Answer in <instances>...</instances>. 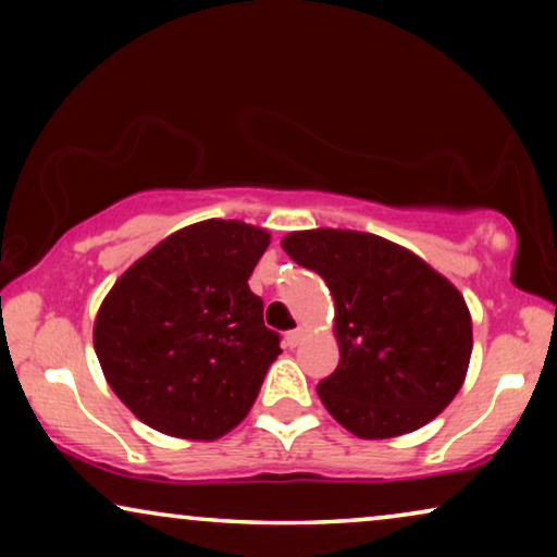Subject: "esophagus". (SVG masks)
Segmentation results:
<instances>
[{"instance_id":"esophagus-1","label":"esophagus","mask_w":557,"mask_h":557,"mask_svg":"<svg viewBox=\"0 0 557 557\" xmlns=\"http://www.w3.org/2000/svg\"><path fill=\"white\" fill-rule=\"evenodd\" d=\"M301 339H304V330L299 326V330H292V332H286V347L288 349H294V347H299L301 345Z\"/></svg>"}]
</instances>
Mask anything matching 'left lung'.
Returning <instances> with one entry per match:
<instances>
[{
	"mask_svg": "<svg viewBox=\"0 0 557 557\" xmlns=\"http://www.w3.org/2000/svg\"><path fill=\"white\" fill-rule=\"evenodd\" d=\"M281 246L334 299L339 364L317 385L324 408L360 438L433 421L469 370L471 314L451 281L413 250L360 231L288 233Z\"/></svg>",
	"mask_w": 557,
	"mask_h": 557,
	"instance_id": "8db88e82",
	"label": "left lung"
}]
</instances>
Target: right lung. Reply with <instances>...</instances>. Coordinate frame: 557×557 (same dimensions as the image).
<instances>
[{
    "mask_svg": "<svg viewBox=\"0 0 557 557\" xmlns=\"http://www.w3.org/2000/svg\"><path fill=\"white\" fill-rule=\"evenodd\" d=\"M269 243V231L243 220H202L166 235L106 294L98 362L149 429L215 441L248 416L281 355L248 286Z\"/></svg>",
    "mask_w": 557,
    "mask_h": 557,
    "instance_id": "add662e5",
    "label": "right lung"
}]
</instances>
